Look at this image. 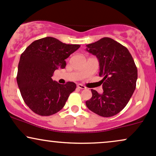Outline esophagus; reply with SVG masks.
I'll list each match as a JSON object with an SVG mask.
<instances>
[{"label": "esophagus", "instance_id": "obj_1", "mask_svg": "<svg viewBox=\"0 0 156 156\" xmlns=\"http://www.w3.org/2000/svg\"><path fill=\"white\" fill-rule=\"evenodd\" d=\"M77 87H78V88H80V89H85V88H86V87L84 86V85H82V84H78Z\"/></svg>", "mask_w": 156, "mask_h": 156}]
</instances>
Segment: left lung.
<instances>
[{
	"label": "left lung",
	"instance_id": "1",
	"mask_svg": "<svg viewBox=\"0 0 156 156\" xmlns=\"http://www.w3.org/2000/svg\"><path fill=\"white\" fill-rule=\"evenodd\" d=\"M86 46L99 60L104 91L99 94L91 89L92 97L85 104L99 116H115L127 105L136 89L137 68L128 49L111 38L103 37Z\"/></svg>",
	"mask_w": 156,
	"mask_h": 156
}]
</instances>
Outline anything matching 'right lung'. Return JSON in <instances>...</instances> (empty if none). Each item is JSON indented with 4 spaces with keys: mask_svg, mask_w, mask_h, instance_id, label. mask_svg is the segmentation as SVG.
<instances>
[{
    "mask_svg": "<svg viewBox=\"0 0 156 156\" xmlns=\"http://www.w3.org/2000/svg\"><path fill=\"white\" fill-rule=\"evenodd\" d=\"M80 47L66 44L51 37L31 43L20 56L17 83L27 106L40 116H51L63 108L76 84L53 81L55 70L65 69L67 59Z\"/></svg>",
    "mask_w": 156,
    "mask_h": 156,
    "instance_id": "obj_1",
    "label": "right lung"
}]
</instances>
